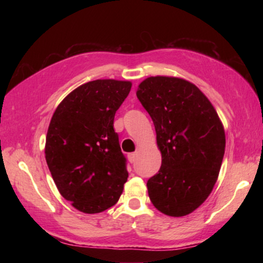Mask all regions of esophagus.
Listing matches in <instances>:
<instances>
[{
  "label": "esophagus",
  "mask_w": 263,
  "mask_h": 263,
  "mask_svg": "<svg viewBox=\"0 0 263 263\" xmlns=\"http://www.w3.org/2000/svg\"><path fill=\"white\" fill-rule=\"evenodd\" d=\"M135 157H136L135 153H129V154H128V160L130 161V163H134V161H135Z\"/></svg>",
  "instance_id": "1"
}]
</instances>
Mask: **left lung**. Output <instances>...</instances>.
<instances>
[{"mask_svg":"<svg viewBox=\"0 0 263 263\" xmlns=\"http://www.w3.org/2000/svg\"><path fill=\"white\" fill-rule=\"evenodd\" d=\"M136 96L152 118L161 153L159 171L147 181L151 202L170 217L192 213L211 194L224 158L217 111L195 85L178 78H147Z\"/></svg>","mask_w":263,"mask_h":263,"instance_id":"1","label":"left lung"}]
</instances>
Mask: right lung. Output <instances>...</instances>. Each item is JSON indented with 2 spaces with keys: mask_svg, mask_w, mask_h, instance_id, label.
<instances>
[{
  "mask_svg": "<svg viewBox=\"0 0 263 263\" xmlns=\"http://www.w3.org/2000/svg\"><path fill=\"white\" fill-rule=\"evenodd\" d=\"M130 88L129 81H89L69 93L50 121L49 170L61 195L84 213L112 207L123 192L127 159L114 120Z\"/></svg>",
  "mask_w": 263,
  "mask_h": 263,
  "instance_id": "1",
  "label": "right lung"
}]
</instances>
